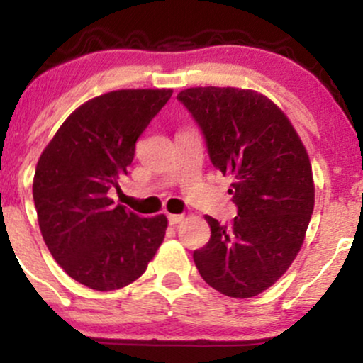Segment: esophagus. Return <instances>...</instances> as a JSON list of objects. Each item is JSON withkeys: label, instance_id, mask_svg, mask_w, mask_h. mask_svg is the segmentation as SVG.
Masks as SVG:
<instances>
[{"label": "esophagus", "instance_id": "1", "mask_svg": "<svg viewBox=\"0 0 363 363\" xmlns=\"http://www.w3.org/2000/svg\"><path fill=\"white\" fill-rule=\"evenodd\" d=\"M167 220H169V223L170 225H177L179 222H182V220H184V215H167Z\"/></svg>", "mask_w": 363, "mask_h": 363}]
</instances>
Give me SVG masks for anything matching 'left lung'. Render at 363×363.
I'll return each instance as SVG.
<instances>
[{
	"label": "left lung",
	"instance_id": "8db88e82",
	"mask_svg": "<svg viewBox=\"0 0 363 363\" xmlns=\"http://www.w3.org/2000/svg\"><path fill=\"white\" fill-rule=\"evenodd\" d=\"M177 101L191 112L237 206L230 227L205 216L211 237L194 264L220 294L249 298L269 289L301 251L314 210L312 167L289 118L264 95L198 86Z\"/></svg>",
	"mask_w": 363,
	"mask_h": 363
}]
</instances>
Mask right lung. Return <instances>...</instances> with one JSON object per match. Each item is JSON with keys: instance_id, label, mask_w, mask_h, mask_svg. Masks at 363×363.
Listing matches in <instances>:
<instances>
[{"instance_id": "1", "label": "right lung", "mask_w": 363, "mask_h": 363, "mask_svg": "<svg viewBox=\"0 0 363 363\" xmlns=\"http://www.w3.org/2000/svg\"><path fill=\"white\" fill-rule=\"evenodd\" d=\"M172 90H116L78 107L35 167L34 203L44 242L73 280L99 291L140 278L164 240L165 215L141 218L109 198L136 141Z\"/></svg>"}]
</instances>
